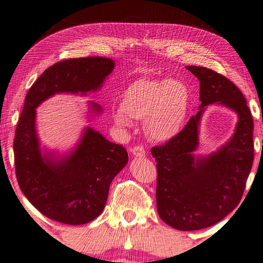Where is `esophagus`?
<instances>
[{"instance_id":"obj_1","label":"esophagus","mask_w":263,"mask_h":263,"mask_svg":"<svg viewBox=\"0 0 263 263\" xmlns=\"http://www.w3.org/2000/svg\"><path fill=\"white\" fill-rule=\"evenodd\" d=\"M131 153H132L133 156H137V157H145V155H146V152L144 149V147H141V146L133 147L131 149Z\"/></svg>"}]
</instances>
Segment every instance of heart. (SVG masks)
<instances>
[{"label":"heart","mask_w":263,"mask_h":263,"mask_svg":"<svg viewBox=\"0 0 263 263\" xmlns=\"http://www.w3.org/2000/svg\"><path fill=\"white\" fill-rule=\"evenodd\" d=\"M189 104V87L180 80L139 79L124 90L112 121L122 128L131 127L132 121H145L147 136L164 142L181 131Z\"/></svg>","instance_id":"b5f03b06"}]
</instances>
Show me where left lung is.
<instances>
[{
  "label": "left lung",
  "mask_w": 263,
  "mask_h": 263,
  "mask_svg": "<svg viewBox=\"0 0 263 263\" xmlns=\"http://www.w3.org/2000/svg\"><path fill=\"white\" fill-rule=\"evenodd\" d=\"M200 82V110L165 145L152 148L157 169L159 216L181 231L200 230L221 221L241 200L254 160L253 118L244 95L224 76L203 66H186ZM216 103L238 116L235 133L216 152L195 153L205 107Z\"/></svg>",
  "instance_id": "8db88e82"
}]
</instances>
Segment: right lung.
Segmentation results:
<instances>
[{
  "label": "right lung",
  "instance_id": "add662e5",
  "mask_svg": "<svg viewBox=\"0 0 263 263\" xmlns=\"http://www.w3.org/2000/svg\"><path fill=\"white\" fill-rule=\"evenodd\" d=\"M115 62L106 57H85L59 62L42 73L26 94L17 124L15 151L19 187L33 206L54 221L80 226L97 218L106 206L109 187L126 165L127 152L86 126L73 149L60 154L41 148L35 109L55 94L97 92L112 72ZM89 117L102 108L88 102Z\"/></svg>",
  "mask_w": 263,
  "mask_h": 263
}]
</instances>
